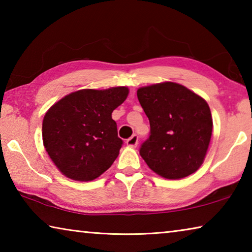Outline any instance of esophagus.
<instances>
[{"mask_svg": "<svg viewBox=\"0 0 252 252\" xmlns=\"http://www.w3.org/2000/svg\"><path fill=\"white\" fill-rule=\"evenodd\" d=\"M138 135L136 134H133L131 136V138H129L126 140V146L130 147V148H135L136 146H138Z\"/></svg>", "mask_w": 252, "mask_h": 252, "instance_id": "obj_1", "label": "esophagus"}]
</instances>
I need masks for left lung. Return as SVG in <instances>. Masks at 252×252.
<instances>
[{"mask_svg": "<svg viewBox=\"0 0 252 252\" xmlns=\"http://www.w3.org/2000/svg\"><path fill=\"white\" fill-rule=\"evenodd\" d=\"M136 95L150 121V136L140 155L153 172L182 179L201 167L212 134L207 101L174 82L139 88Z\"/></svg>", "mask_w": 252, "mask_h": 252, "instance_id": "8db88e82", "label": "left lung"}]
</instances>
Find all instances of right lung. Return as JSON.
<instances>
[{
    "label": "right lung",
    "mask_w": 252,
    "mask_h": 252,
    "mask_svg": "<svg viewBox=\"0 0 252 252\" xmlns=\"http://www.w3.org/2000/svg\"><path fill=\"white\" fill-rule=\"evenodd\" d=\"M129 89H83L62 97L46 111L42 138L60 172L75 181H92L117 159L123 141L112 112Z\"/></svg>",
    "instance_id": "obj_1"
}]
</instances>
